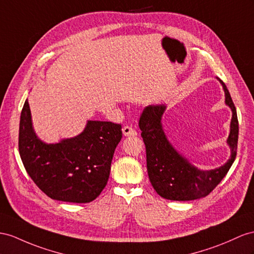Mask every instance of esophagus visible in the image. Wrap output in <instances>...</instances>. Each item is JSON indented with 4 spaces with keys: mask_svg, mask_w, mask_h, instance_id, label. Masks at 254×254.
<instances>
[{
    "mask_svg": "<svg viewBox=\"0 0 254 254\" xmlns=\"http://www.w3.org/2000/svg\"><path fill=\"white\" fill-rule=\"evenodd\" d=\"M122 132L125 136H136L137 135V132H136L132 127H128V126L123 127Z\"/></svg>",
    "mask_w": 254,
    "mask_h": 254,
    "instance_id": "esophagus-1",
    "label": "esophagus"
}]
</instances>
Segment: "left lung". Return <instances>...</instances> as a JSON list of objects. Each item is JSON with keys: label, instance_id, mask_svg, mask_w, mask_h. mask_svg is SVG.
<instances>
[{"label": "left lung", "instance_id": "8db88e82", "mask_svg": "<svg viewBox=\"0 0 254 254\" xmlns=\"http://www.w3.org/2000/svg\"><path fill=\"white\" fill-rule=\"evenodd\" d=\"M225 104L232 109L231 131L227 145L231 158L222 166L210 171H200L183 157L170 141L162 127V116L166 106L149 105L140 115L139 128L146 146L147 171L153 189L160 196L171 200H192L207 196L229 172L237 153L238 119L231 94L222 80Z\"/></svg>", "mask_w": 254, "mask_h": 254}]
</instances>
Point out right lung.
I'll use <instances>...</instances> for the list:
<instances>
[{
	"mask_svg": "<svg viewBox=\"0 0 254 254\" xmlns=\"http://www.w3.org/2000/svg\"><path fill=\"white\" fill-rule=\"evenodd\" d=\"M122 138L121 125L88 121L83 132L57 144L37 137L28 100L19 125V153L25 171L53 199L90 203L107 185L115 149Z\"/></svg>",
	"mask_w": 254,
	"mask_h": 254,
	"instance_id": "add662e5",
	"label": "right lung"
}]
</instances>
